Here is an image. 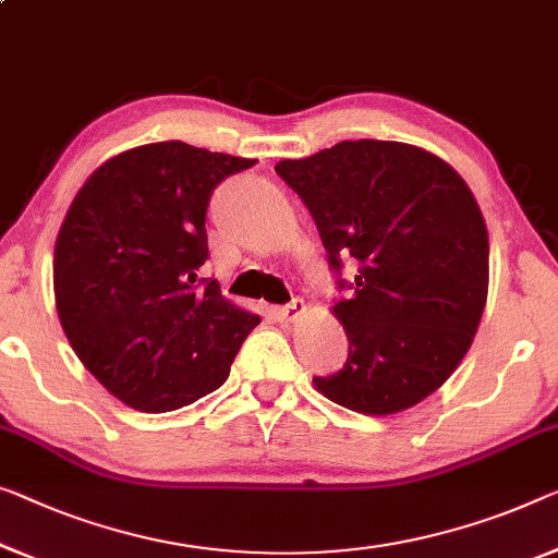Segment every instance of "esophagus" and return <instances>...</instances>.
Returning <instances> with one entry per match:
<instances>
[{"mask_svg":"<svg viewBox=\"0 0 558 558\" xmlns=\"http://www.w3.org/2000/svg\"><path fill=\"white\" fill-rule=\"evenodd\" d=\"M272 318H276L278 323H295V320H301L303 315L307 313V305H305V301H301V298H295L293 303H288V305H280V307H272Z\"/></svg>","mask_w":558,"mask_h":558,"instance_id":"1","label":"esophagus"}]
</instances>
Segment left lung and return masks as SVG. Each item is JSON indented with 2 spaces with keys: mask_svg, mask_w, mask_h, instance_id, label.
I'll return each mask as SVG.
<instances>
[{
  "mask_svg": "<svg viewBox=\"0 0 558 558\" xmlns=\"http://www.w3.org/2000/svg\"><path fill=\"white\" fill-rule=\"evenodd\" d=\"M276 172L332 268L359 263L353 295L332 305L348 361L313 386L355 413L413 409L459 368L486 307L488 230L471 187L444 157L390 140H345Z\"/></svg>",
  "mask_w": 558,
  "mask_h": 558,
  "instance_id": "obj_1",
  "label": "left lung"
}]
</instances>
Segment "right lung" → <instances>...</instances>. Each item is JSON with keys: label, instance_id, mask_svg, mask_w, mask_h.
Instances as JSON below:
<instances>
[{"label": "right lung", "instance_id": "right-lung-1", "mask_svg": "<svg viewBox=\"0 0 558 558\" xmlns=\"http://www.w3.org/2000/svg\"><path fill=\"white\" fill-rule=\"evenodd\" d=\"M255 160L149 143L105 160L54 243V305L82 365L124 405L165 413L218 390L260 323L199 288L213 190Z\"/></svg>", "mask_w": 558, "mask_h": 558}]
</instances>
